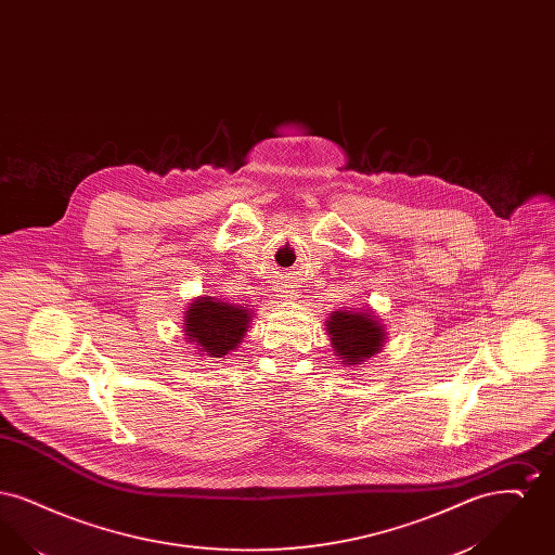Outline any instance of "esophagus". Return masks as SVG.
Here are the masks:
<instances>
[{"label": "esophagus", "mask_w": 555, "mask_h": 555, "mask_svg": "<svg viewBox=\"0 0 555 555\" xmlns=\"http://www.w3.org/2000/svg\"><path fill=\"white\" fill-rule=\"evenodd\" d=\"M285 293H289V291H285Z\"/></svg>", "instance_id": "obj_1"}]
</instances>
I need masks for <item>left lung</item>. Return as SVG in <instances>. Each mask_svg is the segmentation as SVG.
Masks as SVG:
<instances>
[{
    "instance_id": "obj_1",
    "label": "left lung",
    "mask_w": 555,
    "mask_h": 555,
    "mask_svg": "<svg viewBox=\"0 0 555 555\" xmlns=\"http://www.w3.org/2000/svg\"><path fill=\"white\" fill-rule=\"evenodd\" d=\"M335 353L349 366H358L378 353L385 344V326L370 310H339L326 320Z\"/></svg>"
}]
</instances>
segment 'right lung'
<instances>
[{
    "label": "right lung",
    "instance_id": "1",
    "mask_svg": "<svg viewBox=\"0 0 555 555\" xmlns=\"http://www.w3.org/2000/svg\"><path fill=\"white\" fill-rule=\"evenodd\" d=\"M251 312L214 297H197L185 312V335L210 358H224L237 349L249 328Z\"/></svg>",
    "mask_w": 555,
    "mask_h": 555
}]
</instances>
